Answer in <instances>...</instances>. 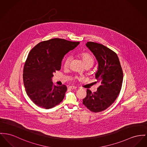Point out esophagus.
I'll return each instance as SVG.
<instances>
[{
  "label": "esophagus",
  "mask_w": 147,
  "mask_h": 147,
  "mask_svg": "<svg viewBox=\"0 0 147 147\" xmlns=\"http://www.w3.org/2000/svg\"><path fill=\"white\" fill-rule=\"evenodd\" d=\"M69 88H71V89H76L77 87L74 86H69Z\"/></svg>",
  "instance_id": "obj_1"
}]
</instances>
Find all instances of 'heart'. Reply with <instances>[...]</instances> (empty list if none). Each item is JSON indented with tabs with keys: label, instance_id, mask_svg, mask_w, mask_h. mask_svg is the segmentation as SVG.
<instances>
[{
	"label": "heart",
	"instance_id": "1",
	"mask_svg": "<svg viewBox=\"0 0 147 147\" xmlns=\"http://www.w3.org/2000/svg\"><path fill=\"white\" fill-rule=\"evenodd\" d=\"M79 56L81 57V59H82L86 67H90L92 66L95 62V59L92 55L87 52H82L79 53ZM70 61H71L70 57H67L65 58L64 61V67L65 68H67L69 67ZM75 79L81 80L82 79V78L81 76H76L75 77Z\"/></svg>",
	"mask_w": 147,
	"mask_h": 147
}]
</instances>
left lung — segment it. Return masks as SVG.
I'll list each match as a JSON object with an SVG mask.
<instances>
[{
  "label": "left lung",
  "mask_w": 147,
  "mask_h": 147,
  "mask_svg": "<svg viewBox=\"0 0 147 147\" xmlns=\"http://www.w3.org/2000/svg\"><path fill=\"white\" fill-rule=\"evenodd\" d=\"M86 45L98 60L95 78L100 85L94 92L87 89L82 104L91 111L98 113L109 108L117 98L122 86L123 72L115 52L96 42H88Z\"/></svg>",
  "instance_id": "1"
}]
</instances>
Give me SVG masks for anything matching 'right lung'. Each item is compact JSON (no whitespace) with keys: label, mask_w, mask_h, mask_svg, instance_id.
I'll return each mask as SVG.
<instances>
[{"label":"right lung","mask_w":147,"mask_h":147,"mask_svg":"<svg viewBox=\"0 0 147 147\" xmlns=\"http://www.w3.org/2000/svg\"><path fill=\"white\" fill-rule=\"evenodd\" d=\"M79 42L53 38L39 42L28 55L23 69V82L27 94L37 106L49 109L59 104L67 88L55 86L53 73L61 69L62 59Z\"/></svg>","instance_id":"1"}]
</instances>
